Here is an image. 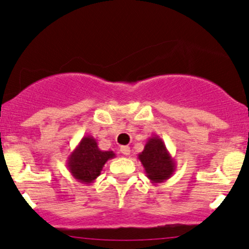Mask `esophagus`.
Segmentation results:
<instances>
[{
    "label": "esophagus",
    "instance_id": "obj_1",
    "mask_svg": "<svg viewBox=\"0 0 249 249\" xmlns=\"http://www.w3.org/2000/svg\"><path fill=\"white\" fill-rule=\"evenodd\" d=\"M121 152L124 154V156H128L131 153V148L128 146H122L121 147Z\"/></svg>",
    "mask_w": 249,
    "mask_h": 249
}]
</instances>
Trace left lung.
Segmentation results:
<instances>
[{"mask_svg":"<svg viewBox=\"0 0 249 249\" xmlns=\"http://www.w3.org/2000/svg\"><path fill=\"white\" fill-rule=\"evenodd\" d=\"M138 159L144 166L146 177L154 185L166 181L176 171V160L159 136L148 138L142 152L138 154Z\"/></svg>","mask_w":249,"mask_h":249,"instance_id":"8db88e82","label":"left lung"}]
</instances>
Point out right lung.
<instances>
[{"label": "right lung", "instance_id": "add662e5", "mask_svg": "<svg viewBox=\"0 0 249 249\" xmlns=\"http://www.w3.org/2000/svg\"><path fill=\"white\" fill-rule=\"evenodd\" d=\"M115 157L113 151H102L93 137L85 136L68 157L67 165L73 178L90 185L98 178L105 162Z\"/></svg>", "mask_w": 249, "mask_h": 249}]
</instances>
